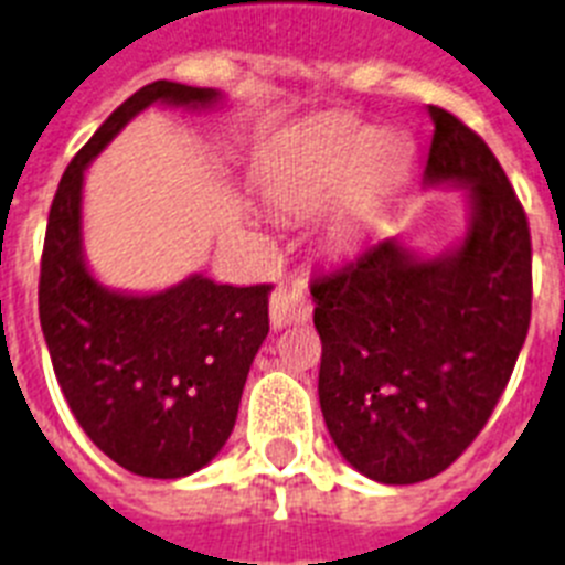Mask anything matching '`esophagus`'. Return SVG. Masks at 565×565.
<instances>
[{"label":"esophagus","mask_w":565,"mask_h":565,"mask_svg":"<svg viewBox=\"0 0 565 565\" xmlns=\"http://www.w3.org/2000/svg\"><path fill=\"white\" fill-rule=\"evenodd\" d=\"M312 318V301L301 287H278L269 296V321L276 330L289 323H307Z\"/></svg>","instance_id":"1"}]
</instances>
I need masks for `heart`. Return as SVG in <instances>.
<instances>
[{
  "label": "heart",
  "instance_id": "b5f03b06",
  "mask_svg": "<svg viewBox=\"0 0 565 565\" xmlns=\"http://www.w3.org/2000/svg\"><path fill=\"white\" fill-rule=\"evenodd\" d=\"M412 161V141L398 130H372L332 121L296 141L267 181L273 207L310 215L333 204L323 218V244L343 253L364 238Z\"/></svg>",
  "mask_w": 565,
  "mask_h": 565
}]
</instances>
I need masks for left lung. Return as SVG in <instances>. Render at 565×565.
Segmentation results:
<instances>
[{"label": "left lung", "mask_w": 565, "mask_h": 565, "mask_svg": "<svg viewBox=\"0 0 565 565\" xmlns=\"http://www.w3.org/2000/svg\"><path fill=\"white\" fill-rule=\"evenodd\" d=\"M429 116L424 188L463 190L460 238L424 255L390 235L310 287L327 429L390 487L435 478L478 438L532 316V238L503 167L452 113Z\"/></svg>", "instance_id": "8db88e82"}]
</instances>
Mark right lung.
I'll return each mask as SVG.
<instances>
[{
	"label": "right lung",
	"mask_w": 565,
	"mask_h": 565,
	"mask_svg": "<svg viewBox=\"0 0 565 565\" xmlns=\"http://www.w3.org/2000/svg\"><path fill=\"white\" fill-rule=\"evenodd\" d=\"M150 105L215 110L224 93L161 78L113 110L78 150L47 215L39 321L87 438L127 472L175 480L199 472L227 444L269 332V287L193 273L167 289L130 292L93 276L82 227L85 170Z\"/></svg>",
	"instance_id": "1"
}]
</instances>
